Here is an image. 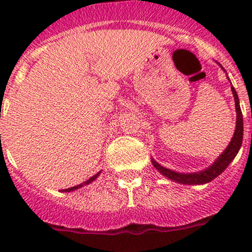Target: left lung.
<instances>
[{
	"label": "left lung",
	"instance_id": "8db88e82",
	"mask_svg": "<svg viewBox=\"0 0 252 252\" xmlns=\"http://www.w3.org/2000/svg\"><path fill=\"white\" fill-rule=\"evenodd\" d=\"M218 64H220V63H218ZM220 67L224 70V68H223L220 64ZM228 80H229V78H228ZM230 89H232V93H233V96H234V101H235V111H236V122L235 123H236V126H235L234 135H233L232 140H230L229 144H228V146L225 147L224 151H223L222 154L217 157V159H216V161L213 162L210 167H207V168L204 169V171L195 172V173H179V172L172 171V169L161 166L158 162H156L154 158H151L152 164H154V167L159 172V173H161L162 175H164V177H167L168 179L173 180V182H175V183H179V184L200 185V184H206V183H210L211 180H213L215 178H217L218 175L222 173V172L224 171L228 166H229V163L235 158V156L238 155L239 150H240L241 144H243V134H244L243 113H241V110H240V103H239L238 94H236L235 89L233 88V85Z\"/></svg>",
	"mask_w": 252,
	"mask_h": 252
}]
</instances>
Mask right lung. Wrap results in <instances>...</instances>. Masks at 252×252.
<instances>
[{"mask_svg": "<svg viewBox=\"0 0 252 252\" xmlns=\"http://www.w3.org/2000/svg\"><path fill=\"white\" fill-rule=\"evenodd\" d=\"M100 174H101V171L98 172V173H96L95 175H93V177H91V178H89V179L86 180V182L81 183V184H79V185H75V187L68 188V189H64V190H62V191H63V192H70V191H74V190L79 189V188H83V187H85V185H89V184H90V183H93L94 180H96V178H97L98 175H100Z\"/></svg>", "mask_w": 252, "mask_h": 252, "instance_id": "1", "label": "right lung"}]
</instances>
